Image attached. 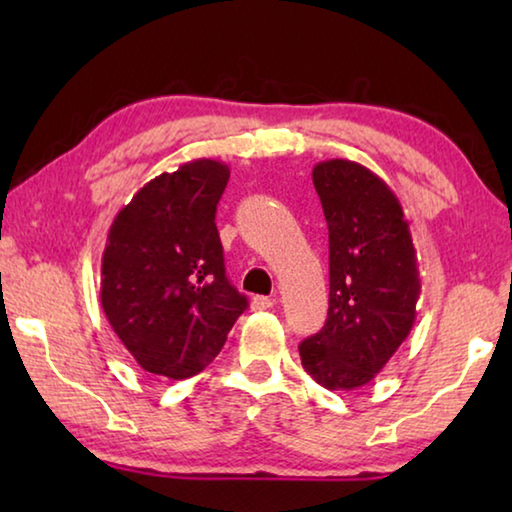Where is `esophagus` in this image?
<instances>
[{
    "instance_id": "esophagus-1",
    "label": "esophagus",
    "mask_w": 512,
    "mask_h": 512,
    "mask_svg": "<svg viewBox=\"0 0 512 512\" xmlns=\"http://www.w3.org/2000/svg\"><path fill=\"white\" fill-rule=\"evenodd\" d=\"M275 305V296H255L253 298V309H268Z\"/></svg>"
}]
</instances>
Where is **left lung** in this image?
Masks as SVG:
<instances>
[{"label": "left lung", "mask_w": 512, "mask_h": 512, "mask_svg": "<svg viewBox=\"0 0 512 512\" xmlns=\"http://www.w3.org/2000/svg\"><path fill=\"white\" fill-rule=\"evenodd\" d=\"M311 178L329 230V309L323 329L298 350L320 386L354 391L375 379L411 332L418 257L402 205L377 173L325 160Z\"/></svg>", "instance_id": "8db88e82"}]
</instances>
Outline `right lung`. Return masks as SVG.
Masks as SVG:
<instances>
[{"label":"right lung","mask_w":512,"mask_h":512,"mask_svg":"<svg viewBox=\"0 0 512 512\" xmlns=\"http://www.w3.org/2000/svg\"><path fill=\"white\" fill-rule=\"evenodd\" d=\"M230 169L192 160L117 212L101 257V307L140 368L169 379L221 352L248 300L225 277L216 205Z\"/></svg>","instance_id":"right-lung-1"}]
</instances>
